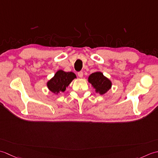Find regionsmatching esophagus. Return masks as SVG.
<instances>
[{"label": "esophagus", "mask_w": 158, "mask_h": 158, "mask_svg": "<svg viewBox=\"0 0 158 158\" xmlns=\"http://www.w3.org/2000/svg\"><path fill=\"white\" fill-rule=\"evenodd\" d=\"M78 76L80 77V78H82V77H83V72H79L78 73Z\"/></svg>", "instance_id": "1"}]
</instances>
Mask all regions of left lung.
I'll list each match as a JSON object with an SVG mask.
<instances>
[{"label": "left lung", "mask_w": 158, "mask_h": 158, "mask_svg": "<svg viewBox=\"0 0 158 158\" xmlns=\"http://www.w3.org/2000/svg\"><path fill=\"white\" fill-rule=\"evenodd\" d=\"M88 81L95 89L96 93H99L100 95L105 94L112 86L110 80L105 77L100 72L91 73L89 76Z\"/></svg>", "instance_id": "8db88e82"}]
</instances>
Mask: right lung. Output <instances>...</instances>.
Returning <instances> with one entry per match:
<instances>
[{
	"mask_svg": "<svg viewBox=\"0 0 158 158\" xmlns=\"http://www.w3.org/2000/svg\"><path fill=\"white\" fill-rule=\"evenodd\" d=\"M76 78L73 72H65L63 70H59L54 76L47 82V86L51 92L55 94L64 92L66 87L69 86L72 80Z\"/></svg>",
	"mask_w": 158,
	"mask_h": 158,
	"instance_id": "right-lung-1",
	"label": "right lung"
}]
</instances>
